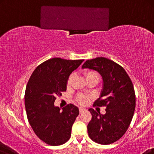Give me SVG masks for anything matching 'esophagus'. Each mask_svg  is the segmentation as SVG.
<instances>
[{"mask_svg":"<svg viewBox=\"0 0 154 154\" xmlns=\"http://www.w3.org/2000/svg\"><path fill=\"white\" fill-rule=\"evenodd\" d=\"M79 112H80V113H82L83 112H85V111L86 110V109H85V108H82V107H79Z\"/></svg>","mask_w":154,"mask_h":154,"instance_id":"1","label":"esophagus"}]
</instances>
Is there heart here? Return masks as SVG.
Segmentation results:
<instances>
[{"mask_svg":"<svg viewBox=\"0 0 154 154\" xmlns=\"http://www.w3.org/2000/svg\"><path fill=\"white\" fill-rule=\"evenodd\" d=\"M97 75V72H95L94 71H87L85 72V77L87 79V78H89L90 77L92 76H96ZM73 79H74V74H71L68 78L67 80V86H70L72 84V82ZM90 101V97L88 96H86V95L84 94H79L77 95V101L81 105H86Z\"/></svg>","mask_w":154,"mask_h":154,"instance_id":"1","label":"heart"}]
</instances>
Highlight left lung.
<instances>
[{
    "label": "left lung",
    "instance_id": "obj_1",
    "mask_svg": "<svg viewBox=\"0 0 154 154\" xmlns=\"http://www.w3.org/2000/svg\"><path fill=\"white\" fill-rule=\"evenodd\" d=\"M85 68L97 70L103 78V90L94 106L106 108L105 114L88 109L92 114L87 127L89 137L97 143L109 145L125 134L132 120L136 107L133 84L125 69L108 58L87 60L82 65Z\"/></svg>",
    "mask_w": 154,
    "mask_h": 154
}]
</instances>
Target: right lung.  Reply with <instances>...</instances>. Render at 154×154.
Listing matches in <instances>:
<instances>
[{
	"instance_id": "obj_1",
	"label": "right lung",
	"mask_w": 154,
	"mask_h": 154,
	"mask_svg": "<svg viewBox=\"0 0 154 154\" xmlns=\"http://www.w3.org/2000/svg\"><path fill=\"white\" fill-rule=\"evenodd\" d=\"M83 62L52 58L39 65L29 78L24 94L26 116L36 136L48 145H63L70 138L79 109L68 104L60 111L54 102L66 90L68 77Z\"/></svg>"
}]
</instances>
